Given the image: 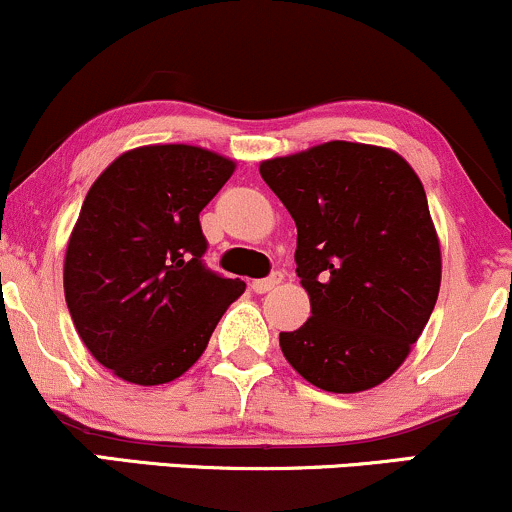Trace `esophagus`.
Returning a JSON list of instances; mask_svg holds the SVG:
<instances>
[{
	"instance_id": "obj_1",
	"label": "esophagus",
	"mask_w": 512,
	"mask_h": 512,
	"mask_svg": "<svg viewBox=\"0 0 512 512\" xmlns=\"http://www.w3.org/2000/svg\"><path fill=\"white\" fill-rule=\"evenodd\" d=\"M281 279H284V276H281V272H272V274L267 276V279H255V281H252L250 289L255 291V293H267V291H272Z\"/></svg>"
}]
</instances>
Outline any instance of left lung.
<instances>
[{
	"mask_svg": "<svg viewBox=\"0 0 512 512\" xmlns=\"http://www.w3.org/2000/svg\"><path fill=\"white\" fill-rule=\"evenodd\" d=\"M298 228L303 327L281 332L286 361L327 392H361L402 366L440 289L424 185L395 151L327 142L260 166Z\"/></svg>",
	"mask_w": 512,
	"mask_h": 512,
	"instance_id": "left-lung-1",
	"label": "left lung"
}]
</instances>
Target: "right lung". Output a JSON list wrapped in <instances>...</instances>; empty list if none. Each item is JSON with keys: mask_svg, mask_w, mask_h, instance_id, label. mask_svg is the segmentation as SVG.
Instances as JSON below:
<instances>
[{"mask_svg": "<svg viewBox=\"0 0 512 512\" xmlns=\"http://www.w3.org/2000/svg\"><path fill=\"white\" fill-rule=\"evenodd\" d=\"M233 168L199 146H142L88 190L64 257V298L81 342L117 378H180L245 291L204 264L199 223Z\"/></svg>", "mask_w": 512, "mask_h": 512, "instance_id": "1", "label": "right lung"}]
</instances>
